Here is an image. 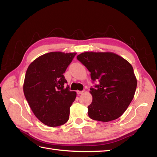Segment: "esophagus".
<instances>
[{"label":"esophagus","instance_id":"1","mask_svg":"<svg viewBox=\"0 0 157 157\" xmlns=\"http://www.w3.org/2000/svg\"><path fill=\"white\" fill-rule=\"evenodd\" d=\"M84 91H79V90H78V91H77V94H83V93H84Z\"/></svg>","mask_w":157,"mask_h":157}]
</instances>
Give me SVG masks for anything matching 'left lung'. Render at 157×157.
I'll use <instances>...</instances> for the list:
<instances>
[{"mask_svg": "<svg viewBox=\"0 0 157 157\" xmlns=\"http://www.w3.org/2000/svg\"><path fill=\"white\" fill-rule=\"evenodd\" d=\"M77 59L90 72L96 88H90L92 102L88 106L92 119L109 122L121 117L134 98L137 79L132 65L111 52H84Z\"/></svg>", "mask_w": 157, "mask_h": 157, "instance_id": "left-lung-1", "label": "left lung"}]
</instances>
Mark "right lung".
Segmentation results:
<instances>
[{"instance_id": "obj_1", "label": "right lung", "mask_w": 157, "mask_h": 157, "mask_svg": "<svg viewBox=\"0 0 157 157\" xmlns=\"http://www.w3.org/2000/svg\"><path fill=\"white\" fill-rule=\"evenodd\" d=\"M75 52H51L40 56L29 65L23 93L35 116L44 125L57 127L69 120L76 92L70 91L63 73Z\"/></svg>"}]
</instances>
